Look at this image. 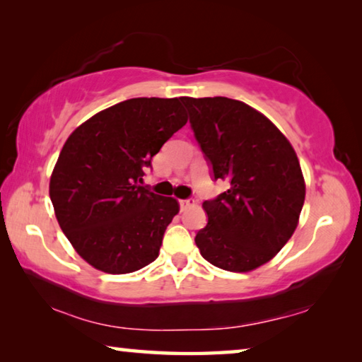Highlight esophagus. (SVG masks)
Wrapping results in <instances>:
<instances>
[{"instance_id":"1","label":"esophagus","mask_w":362,"mask_h":362,"mask_svg":"<svg viewBox=\"0 0 362 362\" xmlns=\"http://www.w3.org/2000/svg\"><path fill=\"white\" fill-rule=\"evenodd\" d=\"M179 204H180V209H182V211H185L187 207H189V206H193V204H194V199H180V201H179Z\"/></svg>"}]
</instances>
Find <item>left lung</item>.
Returning <instances> with one entry per match:
<instances>
[{
	"instance_id": "1",
	"label": "left lung",
	"mask_w": 362,
	"mask_h": 362,
	"mask_svg": "<svg viewBox=\"0 0 362 362\" xmlns=\"http://www.w3.org/2000/svg\"><path fill=\"white\" fill-rule=\"evenodd\" d=\"M189 126L228 189L204 201L207 225L196 233L201 255L226 272H250L273 259L296 231L305 201L298 158L272 121L228 97H182Z\"/></svg>"
}]
</instances>
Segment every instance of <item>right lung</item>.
<instances>
[{
    "label": "right lung",
    "mask_w": 362,
    "mask_h": 362,
    "mask_svg": "<svg viewBox=\"0 0 362 362\" xmlns=\"http://www.w3.org/2000/svg\"><path fill=\"white\" fill-rule=\"evenodd\" d=\"M180 99L116 103L76 127L60 151L49 183L56 217L76 252L100 272L132 273L159 255L179 204L139 183L187 124Z\"/></svg>",
    "instance_id": "1"
}]
</instances>
